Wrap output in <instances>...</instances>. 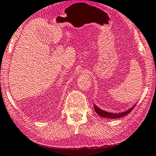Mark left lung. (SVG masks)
Listing matches in <instances>:
<instances>
[{"instance_id":"8db88e82","label":"left lung","mask_w":156,"mask_h":156,"mask_svg":"<svg viewBox=\"0 0 156 156\" xmlns=\"http://www.w3.org/2000/svg\"><path fill=\"white\" fill-rule=\"evenodd\" d=\"M135 106L136 105H133V107L131 109H129V110H127L125 112H121L119 114H113V113H110V112H108L103 111L102 110H101V109H99L98 107H97L95 105H94V108L95 111H96V112L101 117H105V118H109V119H117V118H121V117L124 116L129 113H130L131 111H132V110L134 108Z\"/></svg>"}]
</instances>
